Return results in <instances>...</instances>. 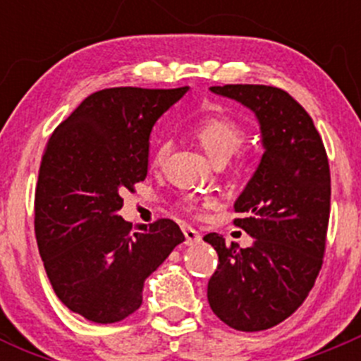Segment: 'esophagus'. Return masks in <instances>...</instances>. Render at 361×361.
Masks as SVG:
<instances>
[{
	"label": "esophagus",
	"mask_w": 361,
	"mask_h": 361,
	"mask_svg": "<svg viewBox=\"0 0 361 361\" xmlns=\"http://www.w3.org/2000/svg\"><path fill=\"white\" fill-rule=\"evenodd\" d=\"M183 234H185V245L187 246H194L201 243V234H199L197 231H194L192 227H185Z\"/></svg>",
	"instance_id": "obj_1"
}]
</instances>
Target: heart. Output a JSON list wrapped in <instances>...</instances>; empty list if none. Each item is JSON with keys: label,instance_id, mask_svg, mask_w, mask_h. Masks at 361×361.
I'll list each match as a JSON object with an SVG mask.
<instances>
[{"label": "heart", "instance_id": "1", "mask_svg": "<svg viewBox=\"0 0 361 361\" xmlns=\"http://www.w3.org/2000/svg\"><path fill=\"white\" fill-rule=\"evenodd\" d=\"M194 136L197 137L204 152L209 155V159L213 162H220V160L225 162L243 145V141H245V130H243V127L239 123L227 118V116H207V118H202L201 122H197V126L194 127ZM166 152L167 143L162 141V143H159L157 150H155L154 162H162L164 157H166ZM213 206H216V199L214 197L183 199V207L187 211H192V213H201L206 207Z\"/></svg>", "mask_w": 361, "mask_h": 361}]
</instances>
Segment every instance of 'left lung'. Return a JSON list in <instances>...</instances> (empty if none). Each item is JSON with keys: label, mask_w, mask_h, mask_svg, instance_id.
I'll return each mask as SVG.
<instances>
[{"label": "left lung", "mask_w": 361, "mask_h": 361, "mask_svg": "<svg viewBox=\"0 0 361 361\" xmlns=\"http://www.w3.org/2000/svg\"><path fill=\"white\" fill-rule=\"evenodd\" d=\"M255 113L260 164L234 202V220L253 238L250 248L204 235L218 253L207 283L214 314L241 332H258L292 316L314 286L325 253L330 216V167L307 111L278 87H209Z\"/></svg>", "instance_id": "8db88e82"}]
</instances>
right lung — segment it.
<instances>
[{"label":"right lung","instance_id":"right-lung-1","mask_svg":"<svg viewBox=\"0 0 361 361\" xmlns=\"http://www.w3.org/2000/svg\"><path fill=\"white\" fill-rule=\"evenodd\" d=\"M187 90L113 87L90 94L43 152L36 243L59 300L89 322L115 323L140 309L147 278L185 241L173 220L130 232L118 211L123 192L147 178L155 122Z\"/></svg>","mask_w":361,"mask_h":361}]
</instances>
